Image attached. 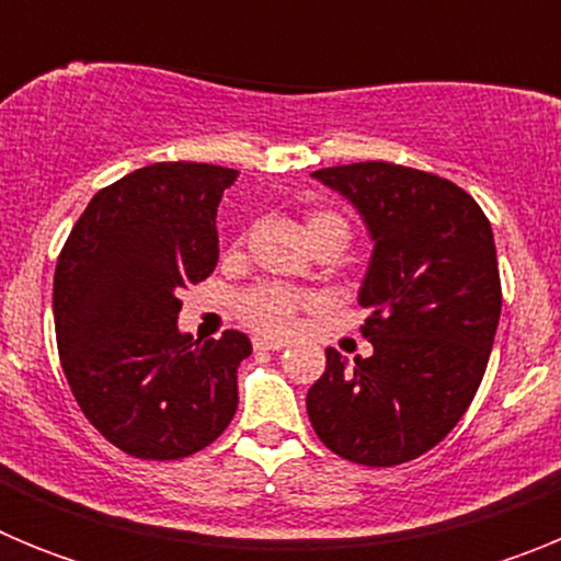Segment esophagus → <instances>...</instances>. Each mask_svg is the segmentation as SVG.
<instances>
[{"label": "esophagus", "instance_id": "1", "mask_svg": "<svg viewBox=\"0 0 561 561\" xmlns=\"http://www.w3.org/2000/svg\"><path fill=\"white\" fill-rule=\"evenodd\" d=\"M252 348L255 351H280V348H286V342L270 340V336H255V340H252Z\"/></svg>", "mask_w": 561, "mask_h": 561}]
</instances>
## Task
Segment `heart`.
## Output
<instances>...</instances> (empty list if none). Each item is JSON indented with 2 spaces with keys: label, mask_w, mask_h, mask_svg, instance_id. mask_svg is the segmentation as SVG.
I'll return each instance as SVG.
<instances>
[{
  "label": "heart",
  "mask_w": 561,
  "mask_h": 561,
  "mask_svg": "<svg viewBox=\"0 0 561 561\" xmlns=\"http://www.w3.org/2000/svg\"><path fill=\"white\" fill-rule=\"evenodd\" d=\"M348 236V221L342 219L334 210H311L306 216V236L309 241H320L325 236ZM314 306L309 295L277 284H261L247 289L238 297V317L244 320L250 329L261 331V334H289L295 329L300 311H309Z\"/></svg>",
  "instance_id": "b5f03b06"
}]
</instances>
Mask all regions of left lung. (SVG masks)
I'll return each instance as SVG.
<instances>
[{"label": "left lung", "instance_id": "obj_1", "mask_svg": "<svg viewBox=\"0 0 561 561\" xmlns=\"http://www.w3.org/2000/svg\"><path fill=\"white\" fill-rule=\"evenodd\" d=\"M362 213L374 257L359 289L374 345L354 368L334 348L306 396L317 438L362 466L430 453L463 419L500 323L497 250L478 202L455 182L393 162L311 173Z\"/></svg>", "mask_w": 561, "mask_h": 561}]
</instances>
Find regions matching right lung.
I'll return each mask as SVG.
<instances>
[{"label": "right lung", "instance_id": "right-lung-1", "mask_svg": "<svg viewBox=\"0 0 561 561\" xmlns=\"http://www.w3.org/2000/svg\"><path fill=\"white\" fill-rule=\"evenodd\" d=\"M207 162H153L98 191L53 277L64 376L87 421L131 458L180 460L238 408L241 331L180 334V291L219 261L216 207L236 180Z\"/></svg>", "mask_w": 561, "mask_h": 561}]
</instances>
